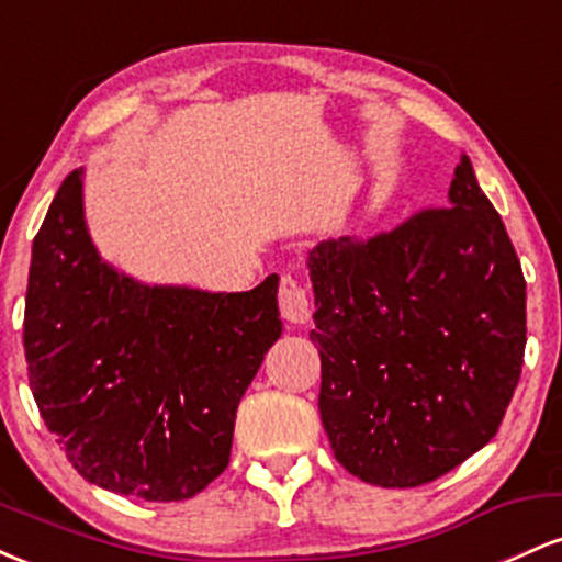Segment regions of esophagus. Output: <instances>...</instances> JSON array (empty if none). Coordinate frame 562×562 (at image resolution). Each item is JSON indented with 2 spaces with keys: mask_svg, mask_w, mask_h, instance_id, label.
<instances>
[{
  "mask_svg": "<svg viewBox=\"0 0 562 562\" xmlns=\"http://www.w3.org/2000/svg\"><path fill=\"white\" fill-rule=\"evenodd\" d=\"M280 312L290 325H306L312 319V299L295 277L282 274L280 280Z\"/></svg>",
  "mask_w": 562,
  "mask_h": 562,
  "instance_id": "1",
  "label": "esophagus"
}]
</instances>
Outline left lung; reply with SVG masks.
Instances as JSON below:
<instances>
[{
  "label": "left lung",
  "instance_id": "left-lung-1",
  "mask_svg": "<svg viewBox=\"0 0 562 562\" xmlns=\"http://www.w3.org/2000/svg\"><path fill=\"white\" fill-rule=\"evenodd\" d=\"M308 277L319 415L348 473L423 486L492 441L524 367L526 280L468 156L449 205L319 243Z\"/></svg>",
  "mask_w": 562,
  "mask_h": 562
}]
</instances>
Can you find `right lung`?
Masks as SVG:
<instances>
[{"mask_svg": "<svg viewBox=\"0 0 562 562\" xmlns=\"http://www.w3.org/2000/svg\"><path fill=\"white\" fill-rule=\"evenodd\" d=\"M277 282L245 293L142 285L100 259L83 171L63 179L31 250L23 346L49 434L89 483L147 502L203 492L282 335Z\"/></svg>", "mask_w": 562, "mask_h": 562, "instance_id": "add662e5", "label": "right lung"}]
</instances>
